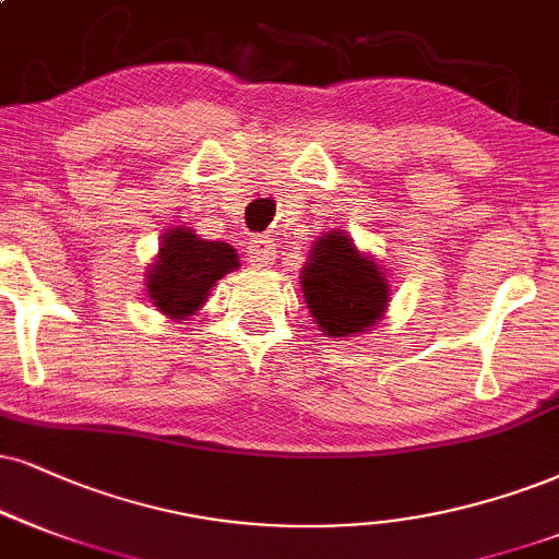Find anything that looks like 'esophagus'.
<instances>
[{
  "label": "esophagus",
  "mask_w": 559,
  "mask_h": 559,
  "mask_svg": "<svg viewBox=\"0 0 559 559\" xmlns=\"http://www.w3.org/2000/svg\"><path fill=\"white\" fill-rule=\"evenodd\" d=\"M274 257H277V248H274V240L269 236H257L251 240V246H248V261H251V266L264 269L272 264Z\"/></svg>",
  "instance_id": "1"
}]
</instances>
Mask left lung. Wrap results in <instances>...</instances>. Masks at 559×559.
Returning <instances> with one entry per match:
<instances>
[{"label": "left lung", "mask_w": 559, "mask_h": 559, "mask_svg": "<svg viewBox=\"0 0 559 559\" xmlns=\"http://www.w3.org/2000/svg\"><path fill=\"white\" fill-rule=\"evenodd\" d=\"M313 319L329 336L365 332L389 306L383 272L344 233H326L316 240L311 261L300 277Z\"/></svg>", "instance_id": "8db88e82"}]
</instances>
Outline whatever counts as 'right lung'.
I'll return each mask as SVG.
<instances>
[{"instance_id":"add662e5","label":"right lung","mask_w":559,"mask_h":559,"mask_svg":"<svg viewBox=\"0 0 559 559\" xmlns=\"http://www.w3.org/2000/svg\"><path fill=\"white\" fill-rule=\"evenodd\" d=\"M238 266L236 248L219 240H202L194 230L176 227L165 236L160 257L150 266L147 293L157 311L186 319L206 300L223 274Z\"/></svg>"}]
</instances>
